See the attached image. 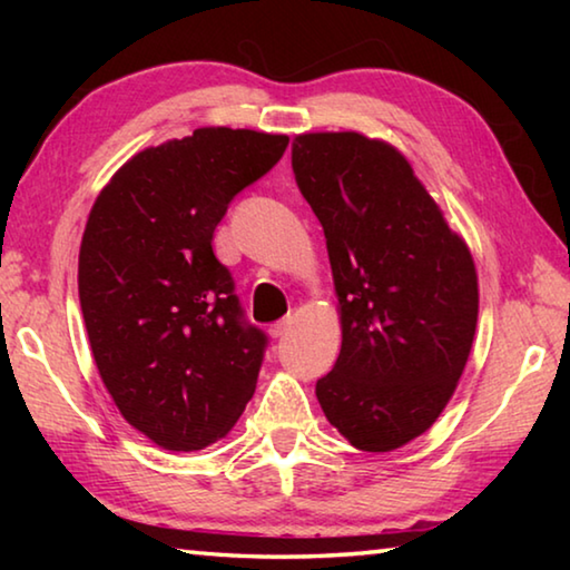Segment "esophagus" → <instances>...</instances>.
Returning <instances> with one entry per match:
<instances>
[{
  "label": "esophagus",
  "mask_w": 570,
  "mask_h": 570,
  "mask_svg": "<svg viewBox=\"0 0 570 570\" xmlns=\"http://www.w3.org/2000/svg\"><path fill=\"white\" fill-rule=\"evenodd\" d=\"M292 316H286V320H282V322H276V324H272V330H268V334L274 336V340H282V336H286L288 334V330H292Z\"/></svg>",
  "instance_id": "obj_1"
}]
</instances>
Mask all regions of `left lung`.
<instances>
[{"label":"left lung","instance_id":"8db88e82","mask_svg":"<svg viewBox=\"0 0 570 570\" xmlns=\"http://www.w3.org/2000/svg\"><path fill=\"white\" fill-rule=\"evenodd\" d=\"M292 166L330 250L342 350L316 382L340 435L392 452L448 407L478 326V272L458 230L387 140L302 132Z\"/></svg>","mask_w":570,"mask_h":570}]
</instances>
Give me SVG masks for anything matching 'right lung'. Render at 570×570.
<instances>
[{
    "mask_svg": "<svg viewBox=\"0 0 570 570\" xmlns=\"http://www.w3.org/2000/svg\"><path fill=\"white\" fill-rule=\"evenodd\" d=\"M286 146L208 125L135 153L95 198L77 264L85 330L115 407L163 450L226 438L254 397L266 336L240 322L214 230Z\"/></svg>",
    "mask_w": 570,
    "mask_h": 570,
    "instance_id": "obj_1",
    "label": "right lung"
}]
</instances>
